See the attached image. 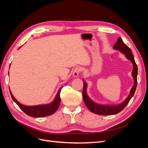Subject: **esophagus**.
<instances>
[{"label":"esophagus","instance_id":"obj_1","mask_svg":"<svg viewBox=\"0 0 148 148\" xmlns=\"http://www.w3.org/2000/svg\"><path fill=\"white\" fill-rule=\"evenodd\" d=\"M80 71H81V69L79 68V67H77V68H75L73 71V75L74 77H78V75L80 73Z\"/></svg>","mask_w":148,"mask_h":148}]
</instances>
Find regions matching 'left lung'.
I'll use <instances>...</instances> for the list:
<instances>
[{
	"mask_svg": "<svg viewBox=\"0 0 148 148\" xmlns=\"http://www.w3.org/2000/svg\"><path fill=\"white\" fill-rule=\"evenodd\" d=\"M114 50H117L120 51L121 53H123L125 55L127 59L130 61L133 64V70L132 72V76L134 80L133 86L130 89V91L127 97L125 99L124 101L121 102L120 104H115V105H110V104H101L93 101L90 97H89L87 94V86L88 84L83 80V97L84 104H86V107L89 109V110L92 113H95L98 115H114L119 113L120 112L122 111L133 96L134 94L136 91V88L137 86V75H138V66L135 63L134 56L132 53L131 49H130L126 44H125L122 38L120 37L117 39V41L116 42L115 45L113 47Z\"/></svg>",
	"mask_w": 148,
	"mask_h": 148,
	"instance_id": "left-lung-1",
	"label": "left lung"
}]
</instances>
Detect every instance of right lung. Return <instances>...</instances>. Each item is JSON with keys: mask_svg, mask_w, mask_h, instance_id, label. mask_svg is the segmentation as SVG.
<instances>
[{"mask_svg": "<svg viewBox=\"0 0 148 148\" xmlns=\"http://www.w3.org/2000/svg\"><path fill=\"white\" fill-rule=\"evenodd\" d=\"M21 47H20L18 49ZM8 75H9V71H8ZM62 88H63V86L60 88L59 91H58L57 93V95L55 96L54 99H53L51 102L46 104H40L37 106H28L22 104L18 101L15 99V97L13 96L10 90V93L13 101L19 106L20 108L23 110L26 114H27L28 115L32 117H46V116L51 115L53 113H55L57 109L59 108L60 103V92Z\"/></svg>", "mask_w": 148, "mask_h": 148, "instance_id": "1", "label": "right lung"}]
</instances>
